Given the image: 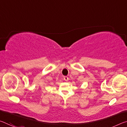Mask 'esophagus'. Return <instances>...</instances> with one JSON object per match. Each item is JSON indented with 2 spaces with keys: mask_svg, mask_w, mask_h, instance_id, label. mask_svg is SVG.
I'll use <instances>...</instances> for the list:
<instances>
[{
  "mask_svg": "<svg viewBox=\"0 0 127 127\" xmlns=\"http://www.w3.org/2000/svg\"><path fill=\"white\" fill-rule=\"evenodd\" d=\"M64 80L65 81H68L69 80V78L66 76H64Z\"/></svg>",
  "mask_w": 127,
  "mask_h": 127,
  "instance_id": "obj_1",
  "label": "esophagus"
}]
</instances>
